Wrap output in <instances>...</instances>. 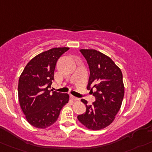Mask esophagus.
<instances>
[{"instance_id": "obj_1", "label": "esophagus", "mask_w": 152, "mask_h": 152, "mask_svg": "<svg viewBox=\"0 0 152 152\" xmlns=\"http://www.w3.org/2000/svg\"><path fill=\"white\" fill-rule=\"evenodd\" d=\"M70 98H71L73 100H75V101H76V100H79V98H78V97H74V96H73V95H70Z\"/></svg>"}]
</instances>
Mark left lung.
<instances>
[{
  "label": "left lung",
  "instance_id": "1",
  "mask_svg": "<svg viewBox=\"0 0 152 152\" xmlns=\"http://www.w3.org/2000/svg\"><path fill=\"white\" fill-rule=\"evenodd\" d=\"M88 64V90L94 92L95 101L92 105L82 99L86 111L77 118L87 128L100 130L110 125L121 108L124 94L123 76L121 69L110 57L95 49H80Z\"/></svg>",
  "mask_w": 152,
  "mask_h": 152
}]
</instances>
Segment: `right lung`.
<instances>
[{"label":"right lung","mask_w":152,"mask_h":152,"mask_svg":"<svg viewBox=\"0 0 152 152\" xmlns=\"http://www.w3.org/2000/svg\"><path fill=\"white\" fill-rule=\"evenodd\" d=\"M68 49L53 48L39 54L28 62L19 77V104L27 121L34 127L44 129L53 124L69 101L67 94L49 90L57 61Z\"/></svg>","instance_id":"right-lung-1"}]
</instances>
